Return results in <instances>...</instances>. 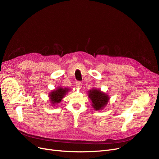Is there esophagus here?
I'll return each mask as SVG.
<instances>
[{
    "label": "esophagus",
    "instance_id": "34e87169",
    "mask_svg": "<svg viewBox=\"0 0 159 159\" xmlns=\"http://www.w3.org/2000/svg\"><path fill=\"white\" fill-rule=\"evenodd\" d=\"M75 85H76V86L77 87H78V88H81V81H77L76 82H75Z\"/></svg>",
    "mask_w": 159,
    "mask_h": 159
}]
</instances>
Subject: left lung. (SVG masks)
<instances>
[{
  "label": "left lung",
  "mask_w": 159,
  "mask_h": 159,
  "mask_svg": "<svg viewBox=\"0 0 159 159\" xmlns=\"http://www.w3.org/2000/svg\"><path fill=\"white\" fill-rule=\"evenodd\" d=\"M88 97L91 99L93 108L96 111L103 109L109 100V97L106 93L94 88L88 91Z\"/></svg>",
  "instance_id": "obj_1"
}]
</instances>
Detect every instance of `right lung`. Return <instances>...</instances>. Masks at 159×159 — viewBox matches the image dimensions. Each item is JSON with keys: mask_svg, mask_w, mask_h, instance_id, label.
<instances>
[{"mask_svg": "<svg viewBox=\"0 0 159 159\" xmlns=\"http://www.w3.org/2000/svg\"><path fill=\"white\" fill-rule=\"evenodd\" d=\"M68 91H69L68 88L59 87L50 92L49 97L50 99V103L52 105H53V106H55L56 104L59 103L61 99L64 98L65 95L68 93Z\"/></svg>", "mask_w": 159, "mask_h": 159, "instance_id": "1", "label": "right lung"}]
</instances>
